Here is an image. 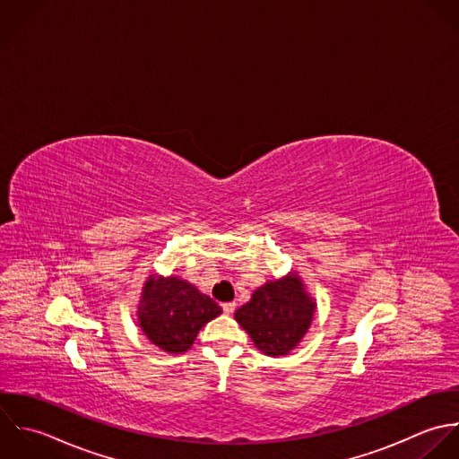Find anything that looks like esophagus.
<instances>
[{"label": "esophagus", "mask_w": 459, "mask_h": 459, "mask_svg": "<svg viewBox=\"0 0 459 459\" xmlns=\"http://www.w3.org/2000/svg\"><path fill=\"white\" fill-rule=\"evenodd\" d=\"M234 310H236V301L223 303V312H225V314H234Z\"/></svg>", "instance_id": "1"}]
</instances>
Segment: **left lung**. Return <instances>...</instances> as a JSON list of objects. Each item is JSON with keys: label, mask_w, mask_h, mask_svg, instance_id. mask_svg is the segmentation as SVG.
Listing matches in <instances>:
<instances>
[{"label": "left lung", "mask_w": 459, "mask_h": 459, "mask_svg": "<svg viewBox=\"0 0 459 459\" xmlns=\"http://www.w3.org/2000/svg\"><path fill=\"white\" fill-rule=\"evenodd\" d=\"M314 312V298L305 290L299 276L289 273L254 290L252 299L238 308L234 317L257 350L268 357H280L301 342Z\"/></svg>", "instance_id": "8db88e82"}]
</instances>
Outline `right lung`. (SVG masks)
<instances>
[{
	"instance_id": "obj_1",
	"label": "right lung",
	"mask_w": 459,
	"mask_h": 459,
	"mask_svg": "<svg viewBox=\"0 0 459 459\" xmlns=\"http://www.w3.org/2000/svg\"><path fill=\"white\" fill-rule=\"evenodd\" d=\"M221 314V307L179 276L151 275L143 283L138 323L147 339L167 353L187 351L202 326Z\"/></svg>"
}]
</instances>
